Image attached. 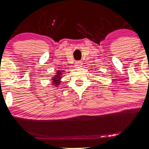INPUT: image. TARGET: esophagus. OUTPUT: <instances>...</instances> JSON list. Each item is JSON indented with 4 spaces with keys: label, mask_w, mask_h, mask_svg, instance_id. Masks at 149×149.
I'll list each match as a JSON object with an SVG mask.
<instances>
[{
    "label": "esophagus",
    "mask_w": 149,
    "mask_h": 149,
    "mask_svg": "<svg viewBox=\"0 0 149 149\" xmlns=\"http://www.w3.org/2000/svg\"><path fill=\"white\" fill-rule=\"evenodd\" d=\"M81 65H82L81 61H79L75 62V66H76V67H81Z\"/></svg>",
    "instance_id": "34e87169"
}]
</instances>
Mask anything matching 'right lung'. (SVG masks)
<instances>
[{"label": "right lung", "instance_id": "obj_1", "mask_svg": "<svg viewBox=\"0 0 149 149\" xmlns=\"http://www.w3.org/2000/svg\"><path fill=\"white\" fill-rule=\"evenodd\" d=\"M63 72V70H57L56 71V74L54 75V77H53V79H52V84L54 85V86H56V87H58V86H59V84L61 83L60 79L62 77V74Z\"/></svg>", "mask_w": 149, "mask_h": 149}]
</instances>
